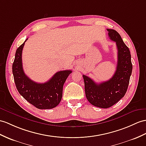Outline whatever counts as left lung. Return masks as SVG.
<instances>
[{"mask_svg": "<svg viewBox=\"0 0 146 146\" xmlns=\"http://www.w3.org/2000/svg\"><path fill=\"white\" fill-rule=\"evenodd\" d=\"M107 31L110 39L116 42L118 49V61L114 75L110 80L100 84L83 75L87 99L92 105L102 108L111 107L124 97L133 69L129 49L120 35L114 30L107 29Z\"/></svg>", "mask_w": 146, "mask_h": 146, "instance_id": "obj_1", "label": "left lung"}]
</instances>
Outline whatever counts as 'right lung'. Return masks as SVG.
I'll return each mask as SVG.
<instances>
[{
  "label": "right lung",
  "mask_w": 146,
  "mask_h": 146,
  "mask_svg": "<svg viewBox=\"0 0 146 146\" xmlns=\"http://www.w3.org/2000/svg\"><path fill=\"white\" fill-rule=\"evenodd\" d=\"M17 48L12 65V72L19 94L27 101L38 109H51L58 106L62 97L64 84L72 70L56 72L45 83H36L24 72L22 66V50L25 42Z\"/></svg>",
  "instance_id": "1"
}]
</instances>
